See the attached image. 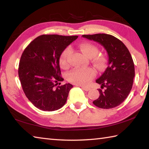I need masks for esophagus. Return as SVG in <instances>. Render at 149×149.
<instances>
[{
    "label": "esophagus",
    "mask_w": 149,
    "mask_h": 149,
    "mask_svg": "<svg viewBox=\"0 0 149 149\" xmlns=\"http://www.w3.org/2000/svg\"><path fill=\"white\" fill-rule=\"evenodd\" d=\"M84 90H85V91H89L90 90V88L89 87H84V86H81V87Z\"/></svg>",
    "instance_id": "esophagus-1"
}]
</instances>
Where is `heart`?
Returning <instances> with one entry per match:
<instances>
[{"label": "heart", "mask_w": 149, "mask_h": 149, "mask_svg": "<svg viewBox=\"0 0 149 149\" xmlns=\"http://www.w3.org/2000/svg\"><path fill=\"white\" fill-rule=\"evenodd\" d=\"M81 51L88 58H92V63L99 70L104 68L107 64V58L102 55H99V48L91 42H83L79 45ZM70 49H66L62 52L59 58V64L62 69H68L70 66L68 57ZM96 72L92 68L85 69L75 68L67 75V79L70 82L77 85H86L95 76Z\"/></svg>", "instance_id": "obj_1"}]
</instances>
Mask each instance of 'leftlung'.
<instances>
[{
  "label": "left lung",
  "instance_id": "obj_1",
  "mask_svg": "<svg viewBox=\"0 0 149 149\" xmlns=\"http://www.w3.org/2000/svg\"><path fill=\"white\" fill-rule=\"evenodd\" d=\"M83 37L99 42L104 47L108 56V66L96 80L101 85L99 97L93 102L96 107L110 109L124 101L132 90L135 67L132 55L123 42L111 35H84Z\"/></svg>",
  "mask_w": 149,
  "mask_h": 149
}]
</instances>
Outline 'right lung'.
<instances>
[{
  "instance_id": "add662e5",
  "label": "right lung",
  "mask_w": 149,
  "mask_h": 149,
  "mask_svg": "<svg viewBox=\"0 0 149 149\" xmlns=\"http://www.w3.org/2000/svg\"><path fill=\"white\" fill-rule=\"evenodd\" d=\"M78 36L42 35L29 44L20 58L18 75L25 95L35 107L54 111L65 104L70 84L57 86L64 79L59 58Z\"/></svg>"
}]
</instances>
